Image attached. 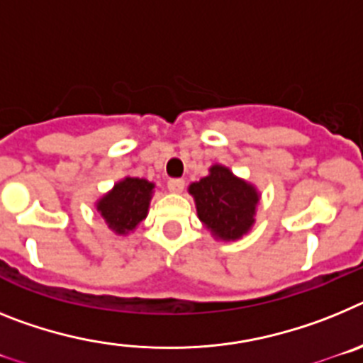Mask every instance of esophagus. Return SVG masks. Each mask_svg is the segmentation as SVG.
I'll return each instance as SVG.
<instances>
[{"label":"esophagus","instance_id":"34e87169","mask_svg":"<svg viewBox=\"0 0 363 363\" xmlns=\"http://www.w3.org/2000/svg\"><path fill=\"white\" fill-rule=\"evenodd\" d=\"M168 190L173 191V194H181L184 190V179H169Z\"/></svg>","mask_w":363,"mask_h":363}]
</instances>
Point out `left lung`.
<instances>
[{
	"label": "left lung",
	"mask_w": 363,
	"mask_h": 363,
	"mask_svg": "<svg viewBox=\"0 0 363 363\" xmlns=\"http://www.w3.org/2000/svg\"><path fill=\"white\" fill-rule=\"evenodd\" d=\"M197 213L206 228L220 239H238L254 223L259 201L254 186L234 177L228 168L212 166L210 175L190 186Z\"/></svg>",
	"instance_id": "obj_1"
}]
</instances>
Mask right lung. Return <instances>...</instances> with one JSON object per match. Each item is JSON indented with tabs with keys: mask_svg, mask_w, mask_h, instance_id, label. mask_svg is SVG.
I'll list each match as a JSON object with an SVG mask.
<instances>
[{
	"mask_svg": "<svg viewBox=\"0 0 363 363\" xmlns=\"http://www.w3.org/2000/svg\"><path fill=\"white\" fill-rule=\"evenodd\" d=\"M153 184L144 179L128 177L115 184L99 203V212L116 234L133 230L146 217Z\"/></svg>",
	"mask_w": 363,
	"mask_h": 363,
	"instance_id": "right-lung-1",
	"label": "right lung"
}]
</instances>
